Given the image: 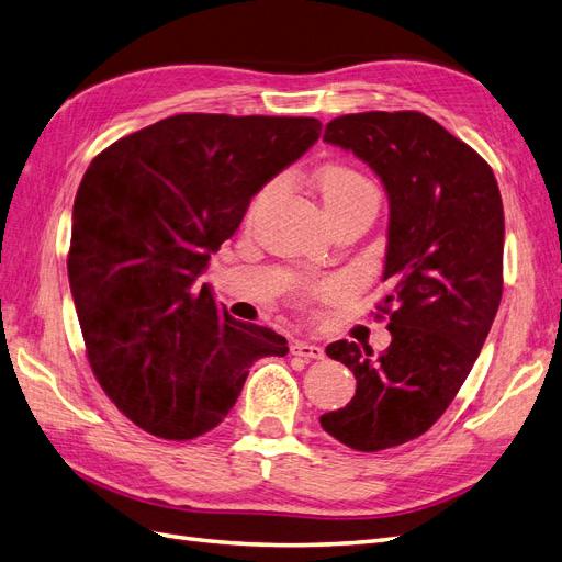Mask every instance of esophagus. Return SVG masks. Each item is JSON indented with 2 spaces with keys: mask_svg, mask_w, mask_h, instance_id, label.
<instances>
[{
  "mask_svg": "<svg viewBox=\"0 0 562 562\" xmlns=\"http://www.w3.org/2000/svg\"><path fill=\"white\" fill-rule=\"evenodd\" d=\"M293 356H300V359H323V349L312 342H295L291 347Z\"/></svg>",
  "mask_w": 562,
  "mask_h": 562,
  "instance_id": "esophagus-1",
  "label": "esophagus"
}]
</instances>
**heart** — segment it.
<instances>
[{"instance_id": "obj_1", "label": "heart", "mask_w": 562, "mask_h": 562, "mask_svg": "<svg viewBox=\"0 0 562 562\" xmlns=\"http://www.w3.org/2000/svg\"><path fill=\"white\" fill-rule=\"evenodd\" d=\"M316 190H318V196L323 201V209H326L328 215L342 211V209L351 206V203L361 201L366 196L378 194L375 187H372V182L361 171H356V168H351L347 164L323 166L321 171L316 173ZM271 192H274V184L262 187L258 196H255V201H252V211H258L262 203L271 196ZM312 291L314 293L328 291V285L326 288H312Z\"/></svg>"}]
</instances>
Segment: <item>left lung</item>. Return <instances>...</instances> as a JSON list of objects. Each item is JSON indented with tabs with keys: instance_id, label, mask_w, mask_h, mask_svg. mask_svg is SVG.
I'll return each instance as SVG.
<instances>
[{
	"instance_id": "obj_1",
	"label": "left lung",
	"mask_w": 562,
	"mask_h": 562,
	"mask_svg": "<svg viewBox=\"0 0 562 562\" xmlns=\"http://www.w3.org/2000/svg\"><path fill=\"white\" fill-rule=\"evenodd\" d=\"M323 140L363 159L389 196V293L378 310L391 345L380 356L328 345L356 394L321 415L339 443L378 452L431 429L479 359L504 288V209L487 161L422 112L337 116Z\"/></svg>"
}]
</instances>
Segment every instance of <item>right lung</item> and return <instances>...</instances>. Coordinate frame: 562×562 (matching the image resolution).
Here are the masks:
<instances>
[{
	"label": "right lung",
	"mask_w": 562,
	"mask_h": 562,
	"mask_svg": "<svg viewBox=\"0 0 562 562\" xmlns=\"http://www.w3.org/2000/svg\"><path fill=\"white\" fill-rule=\"evenodd\" d=\"M321 135L314 116L176 114L91 161L75 196L67 277L93 375L140 429L192 440L285 337L236 321L199 285L250 199Z\"/></svg>",
	"instance_id": "obj_1"
}]
</instances>
